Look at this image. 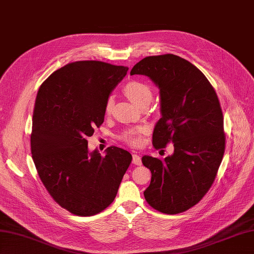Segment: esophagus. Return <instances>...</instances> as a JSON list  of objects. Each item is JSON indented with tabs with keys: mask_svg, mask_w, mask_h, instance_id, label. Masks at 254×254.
Returning <instances> with one entry per match:
<instances>
[{
	"mask_svg": "<svg viewBox=\"0 0 254 254\" xmlns=\"http://www.w3.org/2000/svg\"><path fill=\"white\" fill-rule=\"evenodd\" d=\"M132 162H133L134 164H136V166H140V164H141V159H140V157H139L138 155L134 154V155H133V160H132Z\"/></svg>",
	"mask_w": 254,
	"mask_h": 254,
	"instance_id": "34e87169",
	"label": "esophagus"
}]
</instances>
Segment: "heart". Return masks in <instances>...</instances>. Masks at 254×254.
<instances>
[{
    "label": "heart",
    "mask_w": 254,
    "mask_h": 254,
    "mask_svg": "<svg viewBox=\"0 0 254 254\" xmlns=\"http://www.w3.org/2000/svg\"><path fill=\"white\" fill-rule=\"evenodd\" d=\"M126 95L132 100V102L140 107L144 104H149L152 99L151 88L138 81H131L125 86ZM115 99L114 96H109L105 103V114L110 115L114 109ZM144 128L141 127H131L126 129L120 135V138L129 146H138L141 141V133Z\"/></svg>",
    "instance_id": "heart-1"
}]
</instances>
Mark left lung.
Instances as JSON below:
<instances>
[{
	"label": "left lung",
	"mask_w": 254,
	"mask_h": 254,
	"mask_svg": "<svg viewBox=\"0 0 254 254\" xmlns=\"http://www.w3.org/2000/svg\"><path fill=\"white\" fill-rule=\"evenodd\" d=\"M160 90L161 118L152 133L156 149L173 143L164 159L144 156L151 172L146 201L166 214H178L197 204L213 184L225 151L221 105L205 75L180 56L145 57L131 70Z\"/></svg>",
	"instance_id": "8db88e82"
}]
</instances>
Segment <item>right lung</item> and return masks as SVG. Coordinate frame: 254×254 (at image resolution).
<instances>
[{"instance_id":"add662e5","label":"right lung","mask_w":254,"mask_h":254,"mask_svg":"<svg viewBox=\"0 0 254 254\" xmlns=\"http://www.w3.org/2000/svg\"><path fill=\"white\" fill-rule=\"evenodd\" d=\"M128 68L97 61L53 72L35 99L31 154L46 190L64 209L95 215L114 201L132 155L108 147L90 152L87 137L104 122L105 103Z\"/></svg>"}]
</instances>
